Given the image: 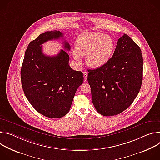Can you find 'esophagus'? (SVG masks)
<instances>
[{"instance_id": "obj_1", "label": "esophagus", "mask_w": 160, "mask_h": 160, "mask_svg": "<svg viewBox=\"0 0 160 160\" xmlns=\"http://www.w3.org/2000/svg\"><path fill=\"white\" fill-rule=\"evenodd\" d=\"M83 75H84V80H87V75L88 73L87 72H83Z\"/></svg>"}]
</instances>
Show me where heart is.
<instances>
[{"label": "heart", "mask_w": 160, "mask_h": 160, "mask_svg": "<svg viewBox=\"0 0 160 160\" xmlns=\"http://www.w3.org/2000/svg\"><path fill=\"white\" fill-rule=\"evenodd\" d=\"M115 47V42L110 35L94 32H85L78 37L73 56L79 63L82 62L80 55L85 56L89 66L98 68L109 61Z\"/></svg>", "instance_id": "1"}]
</instances>
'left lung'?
<instances>
[{"label":"left lung","instance_id":"8db88e82","mask_svg":"<svg viewBox=\"0 0 160 160\" xmlns=\"http://www.w3.org/2000/svg\"><path fill=\"white\" fill-rule=\"evenodd\" d=\"M88 72L87 80L97 111L106 117L118 115L132 104L141 89L143 77L141 50L124 33L118 39L109 61Z\"/></svg>","mask_w":160,"mask_h":160}]
</instances>
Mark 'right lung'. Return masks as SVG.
I'll list each match as a JSON object with an SVG mask.
<instances>
[{
    "label": "right lung",
    "mask_w": 160,
    "mask_h": 160,
    "mask_svg": "<svg viewBox=\"0 0 160 160\" xmlns=\"http://www.w3.org/2000/svg\"><path fill=\"white\" fill-rule=\"evenodd\" d=\"M62 37V33L57 30L40 34L29 43L21 68V84L27 98L36 111L51 118L66 115L83 82V73L73 70L68 64L70 56L65 51L49 56L39 46ZM63 46L66 51L70 50L66 40Z\"/></svg>",
    "instance_id": "right-lung-1"
}]
</instances>
